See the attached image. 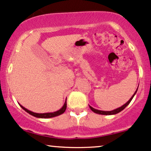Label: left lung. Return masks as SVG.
<instances>
[{
  "mask_svg": "<svg viewBox=\"0 0 151 151\" xmlns=\"http://www.w3.org/2000/svg\"><path fill=\"white\" fill-rule=\"evenodd\" d=\"M137 90H138V88H137V89L136 90L135 93H134V95L132 96V98H131V99H130L129 100V101H127V102L126 103H125V104L123 105L122 106L119 107V108H117V109H115V110H111V111H103V110H96V109L93 108H92V107H91V106H90V105H89V108H91V110L92 111H93V112H95V113H97V114H99V115H115V114L119 113V112H121L122 110H124V109L125 108H126V107L127 106V105H128L129 104L131 101H132V100L133 99L134 96H135V94H136V93H137Z\"/></svg>",
  "mask_w": 151,
  "mask_h": 151,
  "instance_id": "left-lung-1",
  "label": "left lung"
}]
</instances>
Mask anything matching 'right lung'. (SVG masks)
<instances>
[{"label":"right lung","instance_id":"right-lung-1","mask_svg":"<svg viewBox=\"0 0 151 151\" xmlns=\"http://www.w3.org/2000/svg\"><path fill=\"white\" fill-rule=\"evenodd\" d=\"M19 105H20V107L23 109V110H24L25 111H26L27 112H28L29 115L34 116V117H36L38 118H51V117H56V116L60 115L63 113H64L65 110H66V108H67V99L65 100V102L64 103V105H63V106L62 107V108L60 109L59 110H58V111H55V112H46V113H36V112H32V111H30V110H27V108H25L24 107H23L22 105H21L20 104H19Z\"/></svg>","mask_w":151,"mask_h":151}]
</instances>
